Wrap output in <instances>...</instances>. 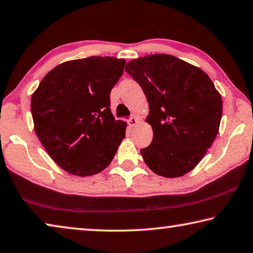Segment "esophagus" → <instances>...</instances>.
<instances>
[{
  "instance_id": "34e87169",
  "label": "esophagus",
  "mask_w": 253,
  "mask_h": 253,
  "mask_svg": "<svg viewBox=\"0 0 253 253\" xmlns=\"http://www.w3.org/2000/svg\"><path fill=\"white\" fill-rule=\"evenodd\" d=\"M139 121H140L139 117L136 116V115H135V116H131V117L129 118V121H128V124H129L130 127H135V126L137 125V124L139 123Z\"/></svg>"
}]
</instances>
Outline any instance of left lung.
<instances>
[{
	"label": "left lung",
	"instance_id": "8db88e82",
	"mask_svg": "<svg viewBox=\"0 0 253 253\" xmlns=\"http://www.w3.org/2000/svg\"><path fill=\"white\" fill-rule=\"evenodd\" d=\"M125 71L142 87L153 128V142L140 149L144 162L160 176L185 175L199 164L219 132L220 92L205 72L170 54L134 59Z\"/></svg>",
	"mask_w": 253,
	"mask_h": 253
}]
</instances>
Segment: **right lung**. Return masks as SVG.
<instances>
[{
    "instance_id": "1",
    "label": "right lung",
    "mask_w": 253,
    "mask_h": 253,
    "mask_svg": "<svg viewBox=\"0 0 253 253\" xmlns=\"http://www.w3.org/2000/svg\"><path fill=\"white\" fill-rule=\"evenodd\" d=\"M126 61L89 57L62 62L41 80L31 98L34 130L66 172L91 176L110 164L127 124L115 121L109 95Z\"/></svg>"
}]
</instances>
